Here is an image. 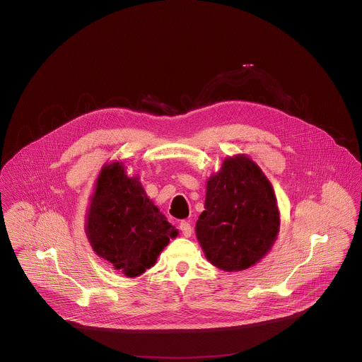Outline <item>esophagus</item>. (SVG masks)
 <instances>
[{"label": "esophagus", "instance_id": "34e87169", "mask_svg": "<svg viewBox=\"0 0 362 362\" xmlns=\"http://www.w3.org/2000/svg\"><path fill=\"white\" fill-rule=\"evenodd\" d=\"M179 228H180V232L183 233V236H186V238L192 236V233H193V226H192V223H190L189 221H180Z\"/></svg>", "mask_w": 362, "mask_h": 362}]
</instances>
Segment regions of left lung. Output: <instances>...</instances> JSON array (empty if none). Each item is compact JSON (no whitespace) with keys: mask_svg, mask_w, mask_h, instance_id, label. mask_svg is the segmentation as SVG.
<instances>
[{"mask_svg":"<svg viewBox=\"0 0 362 362\" xmlns=\"http://www.w3.org/2000/svg\"><path fill=\"white\" fill-rule=\"evenodd\" d=\"M280 226L273 187L246 156L229 158L207 183L197 239L207 259L225 272L259 262L273 246Z\"/></svg>","mask_w":362,"mask_h":362,"instance_id":"1","label":"left lung"}]
</instances>
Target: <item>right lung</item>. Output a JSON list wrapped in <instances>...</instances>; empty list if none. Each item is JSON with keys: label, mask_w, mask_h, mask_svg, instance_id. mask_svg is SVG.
Segmentation results:
<instances>
[{"label": "right lung", "mask_w": 362, "mask_h": 362, "mask_svg": "<svg viewBox=\"0 0 362 362\" xmlns=\"http://www.w3.org/2000/svg\"><path fill=\"white\" fill-rule=\"evenodd\" d=\"M93 250L127 277L141 276L177 230L146 197L122 163L106 166L96 183L88 223Z\"/></svg>", "instance_id": "obj_1"}]
</instances>
